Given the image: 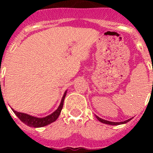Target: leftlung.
<instances>
[{
	"mask_svg": "<svg viewBox=\"0 0 153 153\" xmlns=\"http://www.w3.org/2000/svg\"><path fill=\"white\" fill-rule=\"evenodd\" d=\"M96 117H97V120L100 121V122L102 123H106V124H108V125H120V124H124V123H128L129 121H130L131 120H132V118L129 119V120H126V121H124V122H120V123H115V122H110V121H107V120H102V119L100 118L99 117H97V116H96Z\"/></svg>",
	"mask_w": 153,
	"mask_h": 153,
	"instance_id": "obj_1",
	"label": "left lung"
}]
</instances>
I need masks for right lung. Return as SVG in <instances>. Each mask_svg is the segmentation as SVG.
<instances>
[{
	"mask_svg": "<svg viewBox=\"0 0 153 153\" xmlns=\"http://www.w3.org/2000/svg\"><path fill=\"white\" fill-rule=\"evenodd\" d=\"M66 94H67V91L65 92L64 95H63V98L61 100V102H60V106L57 108L56 111H54L52 114L47 116V117H44V118H37V117H32V116H30V115L26 114V113H19V112L15 111L14 109H12V110L13 111V113H15V115L18 117L20 120L22 121L24 123H25L26 125L29 126H33V127H43L45 126L48 125V124H51V123L56 121V119L59 117L60 113H61L62 108L63 106V101H64L65 97H66Z\"/></svg>",
	"mask_w": 153,
	"mask_h": 153,
	"instance_id": "right-lung-1",
	"label": "right lung"
}]
</instances>
